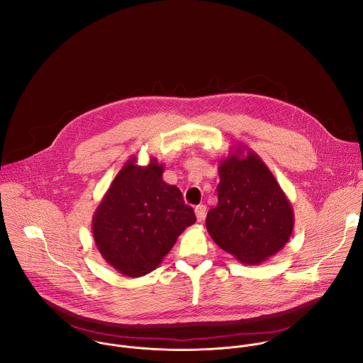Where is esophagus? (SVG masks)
Here are the masks:
<instances>
[{"label":"esophagus","mask_w":363,"mask_h":363,"mask_svg":"<svg viewBox=\"0 0 363 363\" xmlns=\"http://www.w3.org/2000/svg\"><path fill=\"white\" fill-rule=\"evenodd\" d=\"M196 216H197V220L201 222L204 218H206V213H207V207L204 204H200L196 207Z\"/></svg>","instance_id":"34e87169"}]
</instances>
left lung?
Instances as JSON below:
<instances>
[{
	"instance_id": "8db88e82",
	"label": "left lung",
	"mask_w": 363,
	"mask_h": 363,
	"mask_svg": "<svg viewBox=\"0 0 363 363\" xmlns=\"http://www.w3.org/2000/svg\"><path fill=\"white\" fill-rule=\"evenodd\" d=\"M236 150L219 163L218 204L208 211L206 223L222 250L243 264L256 265L288 243L294 209L261 157L246 147Z\"/></svg>"
}]
</instances>
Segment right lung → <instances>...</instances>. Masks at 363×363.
I'll list each match as a JSON object with an SVG mask.
<instances>
[{
	"label": "right lung",
	"mask_w": 363,
	"mask_h": 363,
	"mask_svg": "<svg viewBox=\"0 0 363 363\" xmlns=\"http://www.w3.org/2000/svg\"><path fill=\"white\" fill-rule=\"evenodd\" d=\"M155 157L138 166L131 156L111 182L92 219V233L102 257L127 277L156 268L180 233L196 222L182 191L163 182Z\"/></svg>",
	"instance_id": "add662e5"
}]
</instances>
